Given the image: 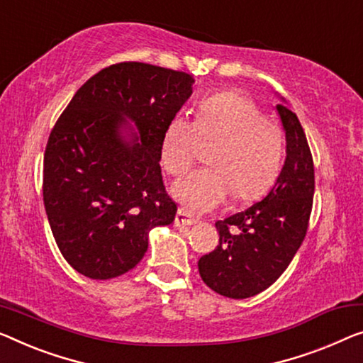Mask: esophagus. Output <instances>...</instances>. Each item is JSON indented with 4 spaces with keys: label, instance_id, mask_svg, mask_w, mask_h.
Segmentation results:
<instances>
[{
    "label": "esophagus",
    "instance_id": "obj_1",
    "mask_svg": "<svg viewBox=\"0 0 363 363\" xmlns=\"http://www.w3.org/2000/svg\"><path fill=\"white\" fill-rule=\"evenodd\" d=\"M196 223H197V220L192 218L191 215H187L182 208L177 210L176 218H174V225L176 226H191V225H196Z\"/></svg>",
    "mask_w": 363,
    "mask_h": 363
}]
</instances>
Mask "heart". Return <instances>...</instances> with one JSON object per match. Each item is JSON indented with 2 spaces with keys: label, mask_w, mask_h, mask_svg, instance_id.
<instances>
[{
  "label": "heart",
  "mask_w": 363,
  "mask_h": 363,
  "mask_svg": "<svg viewBox=\"0 0 363 363\" xmlns=\"http://www.w3.org/2000/svg\"><path fill=\"white\" fill-rule=\"evenodd\" d=\"M210 167L192 172L172 192L189 213H208L231 196L254 200L269 191L280 171L284 130L264 117L251 97L221 93L199 106L196 121L171 118L161 138L160 160L172 177H181L196 163L200 142H213Z\"/></svg>",
  "instance_id": "heart-1"
}]
</instances>
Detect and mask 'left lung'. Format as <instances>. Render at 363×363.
I'll list each match as a JSON object with an SVG mask.
<instances>
[{
  "label": "left lung",
  "instance_id": "8db88e82",
  "mask_svg": "<svg viewBox=\"0 0 363 363\" xmlns=\"http://www.w3.org/2000/svg\"><path fill=\"white\" fill-rule=\"evenodd\" d=\"M286 138L285 164L264 200L215 223L220 245L199 259L200 277L216 294L250 298L269 289L306 236L315 194V164L296 117L277 104Z\"/></svg>",
  "mask_w": 363,
  "mask_h": 363
}]
</instances>
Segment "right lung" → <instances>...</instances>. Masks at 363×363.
<instances>
[{
  "instance_id": "right-lung-1",
  "label": "right lung",
  "mask_w": 363,
  "mask_h": 363,
  "mask_svg": "<svg viewBox=\"0 0 363 363\" xmlns=\"http://www.w3.org/2000/svg\"><path fill=\"white\" fill-rule=\"evenodd\" d=\"M194 81L150 63H116L86 81L58 117L43 155V205L58 250L79 274L128 272L148 250V231L174 221L160 147ZM125 116L140 143L121 138Z\"/></svg>"
}]
</instances>
